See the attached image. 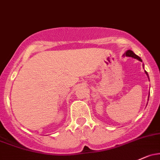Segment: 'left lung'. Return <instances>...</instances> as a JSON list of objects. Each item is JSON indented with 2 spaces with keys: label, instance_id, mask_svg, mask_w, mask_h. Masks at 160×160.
<instances>
[{
  "label": "left lung",
  "instance_id": "obj_1",
  "mask_svg": "<svg viewBox=\"0 0 160 160\" xmlns=\"http://www.w3.org/2000/svg\"><path fill=\"white\" fill-rule=\"evenodd\" d=\"M123 56H126V57H130V58H135V59H137V60H139V61H141V62H142V60H141V58H139V56H137V54H135V53H134L133 52H132V50H127V51L125 53H124V54H123ZM145 73H146V74H147V75L148 76V73H147V72L146 71V70H145ZM148 77H149V76H148Z\"/></svg>",
  "mask_w": 160,
  "mask_h": 160
}]
</instances>
